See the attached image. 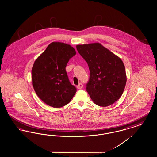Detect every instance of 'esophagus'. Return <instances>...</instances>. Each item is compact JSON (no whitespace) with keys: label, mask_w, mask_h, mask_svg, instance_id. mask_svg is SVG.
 I'll return each instance as SVG.
<instances>
[{"label":"esophagus","mask_w":157,"mask_h":157,"mask_svg":"<svg viewBox=\"0 0 157 157\" xmlns=\"http://www.w3.org/2000/svg\"><path fill=\"white\" fill-rule=\"evenodd\" d=\"M78 89H81L82 88H83V85H82V83H79L78 84V85L76 86Z\"/></svg>","instance_id":"esophagus-1"}]
</instances>
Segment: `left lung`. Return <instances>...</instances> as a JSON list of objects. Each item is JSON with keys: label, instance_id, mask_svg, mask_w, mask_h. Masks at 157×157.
<instances>
[{"label": "left lung", "instance_id": "obj_1", "mask_svg": "<svg viewBox=\"0 0 157 157\" xmlns=\"http://www.w3.org/2000/svg\"><path fill=\"white\" fill-rule=\"evenodd\" d=\"M76 49L88 63L90 78L86 90L93 101L106 107L118 101L127 82L122 60L99 43L77 45Z\"/></svg>", "mask_w": 157, "mask_h": 157}]
</instances>
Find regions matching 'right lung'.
I'll use <instances>...</instances> for the list:
<instances>
[{"instance_id": "right-lung-1", "label": "right lung", "mask_w": 157, "mask_h": 157, "mask_svg": "<svg viewBox=\"0 0 157 157\" xmlns=\"http://www.w3.org/2000/svg\"><path fill=\"white\" fill-rule=\"evenodd\" d=\"M76 54L69 44L52 42L36 59L32 70V84L38 96L50 106L67 105L76 92L66 72L69 59Z\"/></svg>"}]
</instances>
